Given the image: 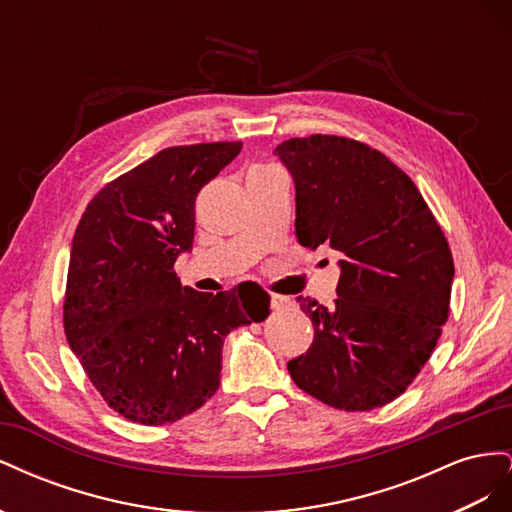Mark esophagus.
Instances as JSON below:
<instances>
[{
    "label": "esophagus",
    "mask_w": 512,
    "mask_h": 512,
    "mask_svg": "<svg viewBox=\"0 0 512 512\" xmlns=\"http://www.w3.org/2000/svg\"><path fill=\"white\" fill-rule=\"evenodd\" d=\"M271 297V307L275 309V312H280V309H286L290 305V299L282 297V294H269Z\"/></svg>",
    "instance_id": "obj_1"
}]
</instances>
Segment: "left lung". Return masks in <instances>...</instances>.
<instances>
[{"instance_id": "obj_1", "label": "left lung", "mask_w": 512, "mask_h": 512, "mask_svg": "<svg viewBox=\"0 0 512 512\" xmlns=\"http://www.w3.org/2000/svg\"><path fill=\"white\" fill-rule=\"evenodd\" d=\"M273 153L294 181L299 243L342 256L333 307L299 297L314 342L288 363L290 376L339 410L391 404L448 318L455 265L444 232L404 170L359 141L314 134Z\"/></svg>"}]
</instances>
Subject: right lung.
<instances>
[{
  "mask_svg": "<svg viewBox=\"0 0 512 512\" xmlns=\"http://www.w3.org/2000/svg\"><path fill=\"white\" fill-rule=\"evenodd\" d=\"M241 143L162 149L102 188L76 226L64 301L66 337L98 393L123 418L175 423L220 386L224 337L269 316V294L181 286L198 192Z\"/></svg>",
  "mask_w": 512,
  "mask_h": 512,
  "instance_id": "1",
  "label": "right lung"
}]
</instances>
